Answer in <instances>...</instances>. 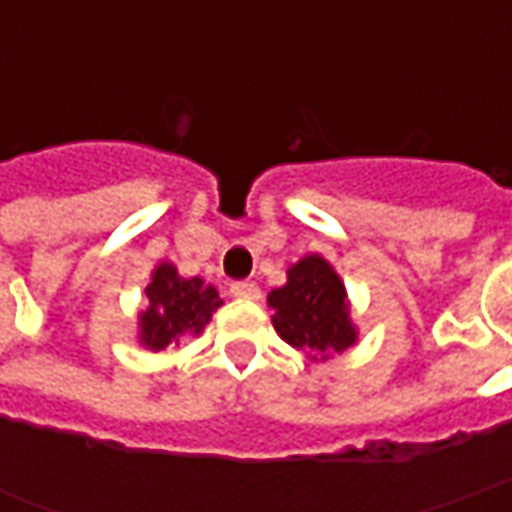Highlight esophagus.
Instances as JSON below:
<instances>
[{"label":"esophagus","instance_id":"1","mask_svg":"<svg viewBox=\"0 0 512 512\" xmlns=\"http://www.w3.org/2000/svg\"><path fill=\"white\" fill-rule=\"evenodd\" d=\"M230 293L238 296V299H252V301L260 299V288H257L255 282H233Z\"/></svg>","mask_w":512,"mask_h":512}]
</instances>
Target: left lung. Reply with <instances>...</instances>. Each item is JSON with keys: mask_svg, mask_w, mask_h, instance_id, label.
Here are the masks:
<instances>
[{"mask_svg": "<svg viewBox=\"0 0 512 512\" xmlns=\"http://www.w3.org/2000/svg\"><path fill=\"white\" fill-rule=\"evenodd\" d=\"M277 334L310 362H326L359 343L351 301L340 274L323 255H304L288 268V282L268 293Z\"/></svg>", "mask_w": 512, "mask_h": 512, "instance_id": "8db88e82", "label": "left lung"}]
</instances>
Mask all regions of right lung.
Returning a JSON list of instances; mask_svg holds the SVG:
<instances>
[{"instance_id":"add662e5","label":"right lung","mask_w":512,"mask_h":512,"mask_svg":"<svg viewBox=\"0 0 512 512\" xmlns=\"http://www.w3.org/2000/svg\"><path fill=\"white\" fill-rule=\"evenodd\" d=\"M222 304L219 290L205 279L180 277L178 268L161 260L145 285V310L136 315V340L147 351H164L186 334H202Z\"/></svg>"}]
</instances>
